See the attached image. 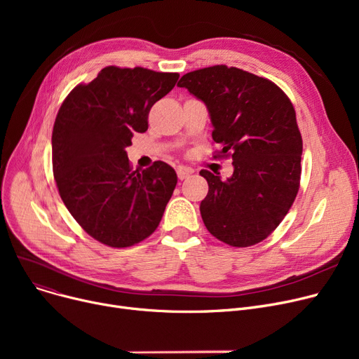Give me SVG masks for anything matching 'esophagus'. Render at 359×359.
Instances as JSON below:
<instances>
[{
  "label": "esophagus",
  "instance_id": "1",
  "mask_svg": "<svg viewBox=\"0 0 359 359\" xmlns=\"http://www.w3.org/2000/svg\"><path fill=\"white\" fill-rule=\"evenodd\" d=\"M192 173H194L192 168H184V167H179V168H177V177H179L180 180L187 179Z\"/></svg>",
  "mask_w": 359,
  "mask_h": 359
}]
</instances>
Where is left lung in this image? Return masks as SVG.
<instances>
[{"label":"left lung","mask_w":359,"mask_h":359,"mask_svg":"<svg viewBox=\"0 0 359 359\" xmlns=\"http://www.w3.org/2000/svg\"><path fill=\"white\" fill-rule=\"evenodd\" d=\"M202 100L221 145L231 157L227 180L201 170L208 195L201 202L205 227L233 248L265 240L288 214L299 189L303 140L287 94L268 79L236 67L214 65L177 83Z\"/></svg>","instance_id":"obj_1"}]
</instances>
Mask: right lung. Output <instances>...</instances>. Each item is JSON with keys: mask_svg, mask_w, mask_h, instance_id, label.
<instances>
[{"mask_svg": "<svg viewBox=\"0 0 359 359\" xmlns=\"http://www.w3.org/2000/svg\"><path fill=\"white\" fill-rule=\"evenodd\" d=\"M177 72L106 67L74 87L52 130V167L67 210L110 248H129L156 231L177 175L164 161L132 170L125 148L148 129V113L176 86Z\"/></svg>", "mask_w": 359, "mask_h": 359, "instance_id": "right-lung-1", "label": "right lung"}]
</instances>
